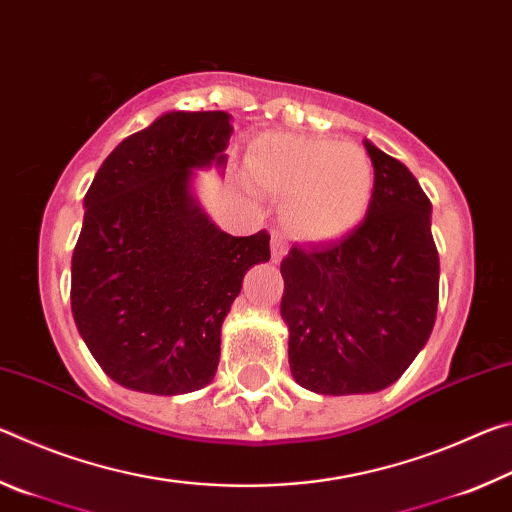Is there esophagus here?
<instances>
[{
  "label": "esophagus",
  "mask_w": 512,
  "mask_h": 512,
  "mask_svg": "<svg viewBox=\"0 0 512 512\" xmlns=\"http://www.w3.org/2000/svg\"><path fill=\"white\" fill-rule=\"evenodd\" d=\"M284 248H287V239L280 230H273L271 235V255H273V262H280L282 255H284Z\"/></svg>",
  "instance_id": "esophagus-1"
}]
</instances>
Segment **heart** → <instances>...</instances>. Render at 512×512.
I'll return each instance as SVG.
<instances>
[{
    "mask_svg": "<svg viewBox=\"0 0 512 512\" xmlns=\"http://www.w3.org/2000/svg\"><path fill=\"white\" fill-rule=\"evenodd\" d=\"M248 173L275 198L293 237L332 241L366 216L375 171L357 144L298 133H266L250 144Z\"/></svg>",
    "mask_w": 512,
    "mask_h": 512,
    "instance_id": "b5f03b06",
    "label": "heart"
}]
</instances>
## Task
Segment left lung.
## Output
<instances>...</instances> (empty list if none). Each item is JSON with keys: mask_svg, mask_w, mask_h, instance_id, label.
<instances>
[{"mask_svg": "<svg viewBox=\"0 0 512 512\" xmlns=\"http://www.w3.org/2000/svg\"><path fill=\"white\" fill-rule=\"evenodd\" d=\"M375 189L363 221L282 259L280 311L293 379L320 395L377 393L429 341L438 309L431 201L413 173L368 140Z\"/></svg>", "mask_w": 512, "mask_h": 512, "instance_id": "left-lung-1", "label": "left lung"}]
</instances>
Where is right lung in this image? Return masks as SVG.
<instances>
[{
    "label": "right lung",
    "instance_id": "add662e5",
    "mask_svg": "<svg viewBox=\"0 0 512 512\" xmlns=\"http://www.w3.org/2000/svg\"><path fill=\"white\" fill-rule=\"evenodd\" d=\"M230 133L228 112H167L103 160L83 198L72 314L103 372L131 391L210 384L223 318L248 268L271 259L266 230L232 237L189 194L192 169L225 162Z\"/></svg>",
    "mask_w": 512,
    "mask_h": 512
}]
</instances>
